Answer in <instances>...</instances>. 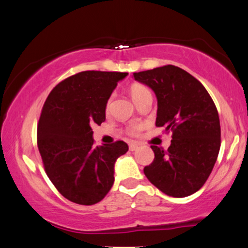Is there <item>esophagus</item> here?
Returning <instances> with one entry per match:
<instances>
[{
    "mask_svg": "<svg viewBox=\"0 0 248 248\" xmlns=\"http://www.w3.org/2000/svg\"><path fill=\"white\" fill-rule=\"evenodd\" d=\"M137 148H139V144H136V143H130V144H129V150L130 151H135Z\"/></svg>",
    "mask_w": 248,
    "mask_h": 248,
    "instance_id": "1",
    "label": "esophagus"
}]
</instances>
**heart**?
Masks as SVG:
<instances>
[{"mask_svg": "<svg viewBox=\"0 0 248 248\" xmlns=\"http://www.w3.org/2000/svg\"><path fill=\"white\" fill-rule=\"evenodd\" d=\"M148 92H150L149 91V89L147 88V86H144L142 84H133L129 89L130 97H132V99L134 101H135L137 98L141 97V95L148 93ZM108 107H109V101L107 103L106 109H108ZM140 129H141V126H139V124H134V126L129 128V134H132V135H136V134H139Z\"/></svg>", "mask_w": 248, "mask_h": 248, "instance_id": "heart-1", "label": "heart"}]
</instances>
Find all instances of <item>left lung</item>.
<instances>
[{
	"label": "left lung",
	"instance_id": "obj_1",
	"mask_svg": "<svg viewBox=\"0 0 248 248\" xmlns=\"http://www.w3.org/2000/svg\"><path fill=\"white\" fill-rule=\"evenodd\" d=\"M133 76L156 94V126L173 132L168 151L151 145L155 159L144 168L145 177L169 196L192 195L207 181L219 153L216 106L204 86L175 65L140 71Z\"/></svg>",
	"mask_w": 248,
	"mask_h": 248
}]
</instances>
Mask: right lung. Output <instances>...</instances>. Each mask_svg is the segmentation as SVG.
<instances>
[{
  "label": "right lung",
  "instance_id": "right-lung-1",
  "mask_svg": "<svg viewBox=\"0 0 248 248\" xmlns=\"http://www.w3.org/2000/svg\"><path fill=\"white\" fill-rule=\"evenodd\" d=\"M127 75L82 71L62 80L45 101L38 124L39 153L49 180L71 202L97 203L114 184V164L128 144L93 147L92 126L105 121L107 101Z\"/></svg>",
  "mask_w": 248,
  "mask_h": 248
}]
</instances>
